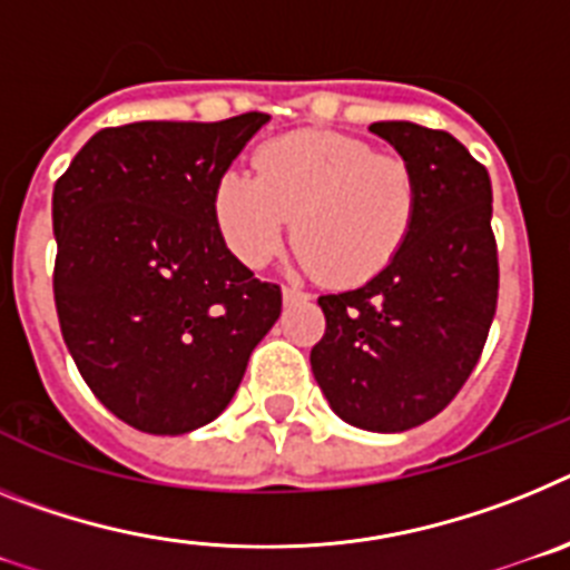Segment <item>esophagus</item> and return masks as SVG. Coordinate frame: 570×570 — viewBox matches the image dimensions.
I'll return each instance as SVG.
<instances>
[{"label": "esophagus", "instance_id": "obj_1", "mask_svg": "<svg viewBox=\"0 0 570 570\" xmlns=\"http://www.w3.org/2000/svg\"><path fill=\"white\" fill-rule=\"evenodd\" d=\"M309 295H306L301 286H284V304H298V301H306Z\"/></svg>", "mask_w": 570, "mask_h": 570}]
</instances>
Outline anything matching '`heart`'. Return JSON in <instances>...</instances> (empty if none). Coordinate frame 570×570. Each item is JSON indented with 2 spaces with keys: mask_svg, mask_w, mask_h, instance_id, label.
Instances as JSON below:
<instances>
[{
  "mask_svg": "<svg viewBox=\"0 0 570 570\" xmlns=\"http://www.w3.org/2000/svg\"><path fill=\"white\" fill-rule=\"evenodd\" d=\"M255 175L217 177L215 220L246 266H264L284 246L330 284H361L402 249L419 206L410 163L335 131H292L255 151Z\"/></svg>",
  "mask_w": 570,
  "mask_h": 570,
  "instance_id": "1",
  "label": "heart"
}]
</instances>
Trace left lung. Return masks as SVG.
Listing matches in <instances>:
<instances>
[{
  "label": "left lung",
  "instance_id": "1",
  "mask_svg": "<svg viewBox=\"0 0 570 570\" xmlns=\"http://www.w3.org/2000/svg\"><path fill=\"white\" fill-rule=\"evenodd\" d=\"M370 131L410 163L419 206L379 275L321 295L326 333L309 364L338 419L402 433L442 413L482 355L499 292L493 191L488 168L448 131L407 120Z\"/></svg>",
  "mask_w": 570,
  "mask_h": 570
}]
</instances>
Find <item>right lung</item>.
Here are the masks:
<instances>
[{
	"instance_id": "right-lung-1",
	"label": "right lung",
	"mask_w": 570,
	"mask_h": 570,
	"mask_svg": "<svg viewBox=\"0 0 570 570\" xmlns=\"http://www.w3.org/2000/svg\"><path fill=\"white\" fill-rule=\"evenodd\" d=\"M269 122L146 120L102 128L53 186V301L79 375L131 428L215 422L281 315L215 220L217 177Z\"/></svg>"
}]
</instances>
